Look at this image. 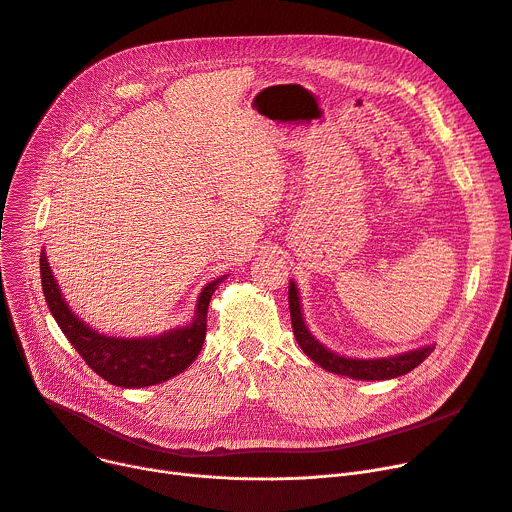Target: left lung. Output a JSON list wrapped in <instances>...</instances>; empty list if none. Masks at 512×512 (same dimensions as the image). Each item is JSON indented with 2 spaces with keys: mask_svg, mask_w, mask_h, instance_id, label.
Returning <instances> with one entry per match:
<instances>
[{
  "mask_svg": "<svg viewBox=\"0 0 512 512\" xmlns=\"http://www.w3.org/2000/svg\"><path fill=\"white\" fill-rule=\"evenodd\" d=\"M288 307H290V321H292V332L294 338H297L299 346L303 348V353L315 361L319 367H324L326 371L338 373V375H348L353 380H392L398 378V375H405L413 371L417 365H421L429 355L434 351V344L415 348V351L394 355V357H382V359H348L340 357L324 344H319L309 328L305 326V319L301 313V299H299V290L290 280L288 286Z\"/></svg>",
  "mask_w": 512,
  "mask_h": 512,
  "instance_id": "8db88e82",
  "label": "left lung"
}]
</instances>
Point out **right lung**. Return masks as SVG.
Listing matches in <instances>:
<instances>
[{
    "label": "right lung",
    "mask_w": 512,
    "mask_h": 512,
    "mask_svg": "<svg viewBox=\"0 0 512 512\" xmlns=\"http://www.w3.org/2000/svg\"><path fill=\"white\" fill-rule=\"evenodd\" d=\"M39 265L45 301L60 330L97 375L120 388H145L161 384L182 373L197 359L207 332V309L211 294L226 278L222 276L213 280L201 290L195 317L188 326L149 338H116L95 332L85 321L76 317L62 297L45 253H41Z\"/></svg>",
    "instance_id": "1"
}]
</instances>
